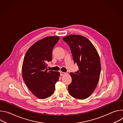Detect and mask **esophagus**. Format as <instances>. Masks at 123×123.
I'll use <instances>...</instances> for the list:
<instances>
[{
  "mask_svg": "<svg viewBox=\"0 0 123 123\" xmlns=\"http://www.w3.org/2000/svg\"><path fill=\"white\" fill-rule=\"evenodd\" d=\"M65 74H66L65 73L63 72H60V75H61V76H63V75H65Z\"/></svg>",
  "mask_w": 123,
  "mask_h": 123,
  "instance_id": "obj_1",
  "label": "esophagus"
}]
</instances>
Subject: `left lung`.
I'll return each instance as SVG.
<instances>
[{
    "label": "left lung",
    "mask_w": 123,
    "mask_h": 123,
    "mask_svg": "<svg viewBox=\"0 0 123 123\" xmlns=\"http://www.w3.org/2000/svg\"><path fill=\"white\" fill-rule=\"evenodd\" d=\"M72 50L74 61L79 71L69 74L72 82L68 86L69 94L78 99L88 98L99 81L101 63L98 52L92 43L81 35L71 34L63 38Z\"/></svg>",
    "instance_id": "8db88e82"
}]
</instances>
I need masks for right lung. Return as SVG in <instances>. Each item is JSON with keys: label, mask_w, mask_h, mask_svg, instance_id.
Returning <instances> with one entry per match:
<instances>
[{"label": "right lung", "mask_w": 123, "mask_h": 123, "mask_svg": "<svg viewBox=\"0 0 123 123\" xmlns=\"http://www.w3.org/2000/svg\"><path fill=\"white\" fill-rule=\"evenodd\" d=\"M59 37H48L34 43L27 50L22 68L24 81L37 98L43 99L53 94L60 73L48 71L47 63L51 61L52 50Z\"/></svg>", "instance_id": "right-lung-1"}]
</instances>
